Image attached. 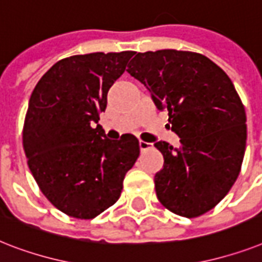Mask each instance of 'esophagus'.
<instances>
[{
  "label": "esophagus",
  "instance_id": "esophagus-1",
  "mask_svg": "<svg viewBox=\"0 0 262 262\" xmlns=\"http://www.w3.org/2000/svg\"><path fill=\"white\" fill-rule=\"evenodd\" d=\"M150 145H152V144H149V142H146V141H142V140H140V141H138V146H140V150H146V149H149L150 148Z\"/></svg>",
  "mask_w": 262,
  "mask_h": 262
}]
</instances>
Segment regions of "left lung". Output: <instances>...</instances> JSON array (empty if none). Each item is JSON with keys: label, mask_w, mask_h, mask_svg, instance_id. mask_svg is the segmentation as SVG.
<instances>
[{"label": "left lung", "mask_w": 262, "mask_h": 262, "mask_svg": "<svg viewBox=\"0 0 262 262\" xmlns=\"http://www.w3.org/2000/svg\"><path fill=\"white\" fill-rule=\"evenodd\" d=\"M149 90L180 146L155 144L164 157L155 175L157 199L169 211L193 218L215 207L241 171L246 114L234 84L208 57L188 51L138 52L126 70Z\"/></svg>", "instance_id": "left-lung-1"}]
</instances>
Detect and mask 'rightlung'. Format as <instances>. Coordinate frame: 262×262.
<instances>
[{
	"mask_svg": "<svg viewBox=\"0 0 262 262\" xmlns=\"http://www.w3.org/2000/svg\"><path fill=\"white\" fill-rule=\"evenodd\" d=\"M133 55L66 57L32 91L23 130L28 165L47 199L67 215L93 220L114 205L140 155L135 136L109 140L98 124L107 91Z\"/></svg>",
	"mask_w": 262,
	"mask_h": 262,
	"instance_id": "1",
	"label": "right lung"
}]
</instances>
